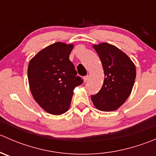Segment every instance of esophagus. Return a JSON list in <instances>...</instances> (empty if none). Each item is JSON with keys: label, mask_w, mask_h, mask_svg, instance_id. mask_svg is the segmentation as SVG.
I'll use <instances>...</instances> for the list:
<instances>
[{"label": "esophagus", "mask_w": 156, "mask_h": 156, "mask_svg": "<svg viewBox=\"0 0 156 156\" xmlns=\"http://www.w3.org/2000/svg\"><path fill=\"white\" fill-rule=\"evenodd\" d=\"M88 78H89V76H88V75H87V76H84V78H83V79H84V82H87V80H88Z\"/></svg>", "instance_id": "obj_1"}]
</instances>
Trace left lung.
I'll list each match as a JSON object with an SVG mask.
<instances>
[{"label": "left lung", "mask_w": 156, "mask_h": 156, "mask_svg": "<svg viewBox=\"0 0 156 156\" xmlns=\"http://www.w3.org/2000/svg\"><path fill=\"white\" fill-rule=\"evenodd\" d=\"M103 65L105 78L103 87L91 100L97 109L115 111L125 103L131 93L136 78V68L131 59L114 45H94Z\"/></svg>", "instance_id": "obj_1"}]
</instances>
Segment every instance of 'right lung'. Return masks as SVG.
<instances>
[{"label": "right lung", "mask_w": 156, "mask_h": 156, "mask_svg": "<svg viewBox=\"0 0 156 156\" xmlns=\"http://www.w3.org/2000/svg\"><path fill=\"white\" fill-rule=\"evenodd\" d=\"M73 46L62 42L53 44L37 53L28 66L31 94L39 106L51 115L68 111L74 89L83 83L69 60Z\"/></svg>", "instance_id": "obj_1"}]
</instances>
